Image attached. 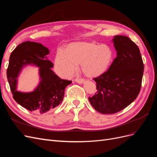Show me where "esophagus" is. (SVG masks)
Wrapping results in <instances>:
<instances>
[{
  "label": "esophagus",
  "mask_w": 157,
  "mask_h": 157,
  "mask_svg": "<svg viewBox=\"0 0 157 157\" xmlns=\"http://www.w3.org/2000/svg\"><path fill=\"white\" fill-rule=\"evenodd\" d=\"M75 82H77L78 84H83L84 82V79L83 78H76L75 80Z\"/></svg>",
  "instance_id": "esophagus-1"
}]
</instances>
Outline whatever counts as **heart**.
<instances>
[{"mask_svg": "<svg viewBox=\"0 0 157 157\" xmlns=\"http://www.w3.org/2000/svg\"><path fill=\"white\" fill-rule=\"evenodd\" d=\"M114 52L110 46L94 42H73L67 52L58 50L55 58L56 72L61 77L69 78L78 69V64L85 75L96 77L102 75L111 65Z\"/></svg>", "mask_w": 157, "mask_h": 157, "instance_id": "1", "label": "heart"}]
</instances>
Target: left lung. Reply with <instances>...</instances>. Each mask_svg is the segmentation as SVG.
Segmentation results:
<instances>
[{"instance_id": "8db88e82", "label": "left lung", "mask_w": 157, "mask_h": 157, "mask_svg": "<svg viewBox=\"0 0 157 157\" xmlns=\"http://www.w3.org/2000/svg\"><path fill=\"white\" fill-rule=\"evenodd\" d=\"M113 42L117 57L105 73L94 80L98 92L88 98L92 106L102 114L122 111L140 93L144 65L140 49L126 36L116 35Z\"/></svg>"}]
</instances>
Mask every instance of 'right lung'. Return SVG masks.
Listing matches in <instances>:
<instances>
[{"label":"right lung","instance_id":"add662e5","mask_svg":"<svg viewBox=\"0 0 157 157\" xmlns=\"http://www.w3.org/2000/svg\"><path fill=\"white\" fill-rule=\"evenodd\" d=\"M49 54V49L42 44L26 41L16 47L9 59L7 78L13 98L30 111L43 114L58 107L63 101L65 88L72 82L60 78L52 70L54 65L47 58ZM28 65L40 68V83L32 92L18 91L17 78Z\"/></svg>","mask_w":157,"mask_h":157}]
</instances>
